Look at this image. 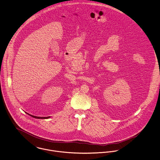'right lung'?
<instances>
[{"mask_svg":"<svg viewBox=\"0 0 160 160\" xmlns=\"http://www.w3.org/2000/svg\"><path fill=\"white\" fill-rule=\"evenodd\" d=\"M30 115V114H29ZM32 118H36V119H48L50 117H37V116H32V115H30Z\"/></svg>","mask_w":160,"mask_h":160,"instance_id":"right-lung-1","label":"right lung"}]
</instances>
